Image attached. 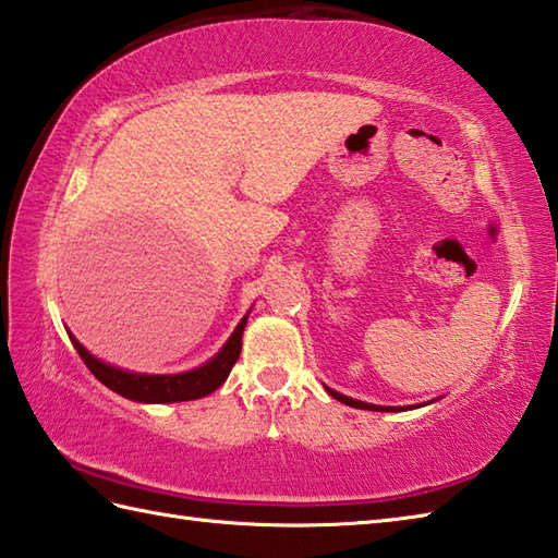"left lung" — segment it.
Masks as SVG:
<instances>
[{"label": "left lung", "mask_w": 558, "mask_h": 558, "mask_svg": "<svg viewBox=\"0 0 558 558\" xmlns=\"http://www.w3.org/2000/svg\"><path fill=\"white\" fill-rule=\"evenodd\" d=\"M326 390L330 396H333L336 400H340V402H345V405H350V408H360V410H374V412H400V410H412V405L410 408H386V405H372V402H362V400H352V398H348V396H342V393H338V390H333V388H328L326 386Z\"/></svg>", "instance_id": "8db88e82"}]
</instances>
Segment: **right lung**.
Instances as JSON below:
<instances>
[{"label": "right lung", "instance_id": "1", "mask_svg": "<svg viewBox=\"0 0 558 558\" xmlns=\"http://www.w3.org/2000/svg\"><path fill=\"white\" fill-rule=\"evenodd\" d=\"M246 318H248V312L242 322L236 324L234 333L228 338V342H225L216 357L208 360L206 364L196 366V369H192V372H182V374L126 372V369H120V366H112L108 362L98 360L96 354H90L74 336H69V338H71V342H74V348L81 354V360L86 362L90 374L96 376L100 384L114 390V393H120L122 398L136 400V402H158L160 405V402H182V400L204 398L225 384V378L230 376L234 362L240 360L242 333H244Z\"/></svg>", "mask_w": 558, "mask_h": 558}]
</instances>
